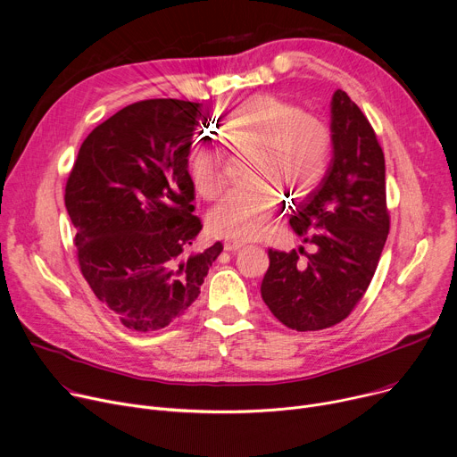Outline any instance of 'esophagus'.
I'll return each mask as SVG.
<instances>
[{
	"mask_svg": "<svg viewBox=\"0 0 457 457\" xmlns=\"http://www.w3.org/2000/svg\"><path fill=\"white\" fill-rule=\"evenodd\" d=\"M223 247H225V251H228V253H236V251H239L241 247H245V243H243V241H236V239H227V241L223 243Z\"/></svg>",
	"mask_w": 457,
	"mask_h": 457,
	"instance_id": "1",
	"label": "esophagus"
}]
</instances>
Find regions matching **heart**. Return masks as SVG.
Instances as JSON below:
<instances>
[{
  "instance_id": "heart-1",
  "label": "heart",
  "mask_w": 457,
  "mask_h": 457,
  "mask_svg": "<svg viewBox=\"0 0 457 457\" xmlns=\"http://www.w3.org/2000/svg\"><path fill=\"white\" fill-rule=\"evenodd\" d=\"M223 146L247 154L243 185L232 188L208 216V228L220 237L249 241L262 237L279 206V192L303 197L328 170L333 137L312 113L274 95L258 93L239 100L221 129ZM190 181L204 199H216L225 185V157L216 146H201L188 164Z\"/></svg>"
}]
</instances>
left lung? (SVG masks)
Returning <instances> with one entry per match:
<instances>
[{
    "instance_id": "left-lung-1",
    "label": "left lung",
    "mask_w": 457,
    "mask_h": 457,
    "mask_svg": "<svg viewBox=\"0 0 457 457\" xmlns=\"http://www.w3.org/2000/svg\"><path fill=\"white\" fill-rule=\"evenodd\" d=\"M331 137L333 157L324 179L289 220L314 253L269 249L270 265L262 282L270 312L296 331L331 328L353 311L390 232L382 148L370 120L342 89L331 100Z\"/></svg>"
}]
</instances>
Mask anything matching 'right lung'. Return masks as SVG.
<instances>
[{
	"label": "right lung",
	"mask_w": 457,
	"mask_h": 457,
	"mask_svg": "<svg viewBox=\"0 0 457 457\" xmlns=\"http://www.w3.org/2000/svg\"><path fill=\"white\" fill-rule=\"evenodd\" d=\"M203 120L197 102L129 104L86 137L65 185L86 282L124 328L138 333L183 317L223 251L216 241L188 253L203 228L188 173L192 137Z\"/></svg>",
	"instance_id": "right-lung-1"
}]
</instances>
